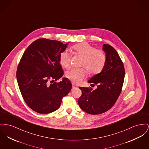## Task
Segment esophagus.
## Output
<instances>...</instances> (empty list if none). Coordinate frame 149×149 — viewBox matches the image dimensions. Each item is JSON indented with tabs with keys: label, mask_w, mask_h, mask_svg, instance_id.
<instances>
[{
	"label": "esophagus",
	"mask_w": 149,
	"mask_h": 149,
	"mask_svg": "<svg viewBox=\"0 0 149 149\" xmlns=\"http://www.w3.org/2000/svg\"><path fill=\"white\" fill-rule=\"evenodd\" d=\"M77 88V86L76 85H75L74 84H72V88L73 89H75V88Z\"/></svg>",
	"instance_id": "1"
}]
</instances>
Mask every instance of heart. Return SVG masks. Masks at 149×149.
<instances>
[{"label":"heart","instance_id":"1","mask_svg":"<svg viewBox=\"0 0 149 149\" xmlns=\"http://www.w3.org/2000/svg\"><path fill=\"white\" fill-rule=\"evenodd\" d=\"M76 54L81 56V66L85 67L91 74H95L103 70L106 61V55L102 50H95L89 44L83 43L74 47ZM71 56L70 52L64 51L61 54L60 62L61 65L68 68L70 65ZM86 76V70L84 68H71L65 73V76L72 82L78 84Z\"/></svg>","mask_w":149,"mask_h":149}]
</instances>
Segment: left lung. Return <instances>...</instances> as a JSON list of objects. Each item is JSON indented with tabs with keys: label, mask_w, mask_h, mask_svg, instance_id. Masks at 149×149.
Masks as SVG:
<instances>
[{
	"label": "left lung",
	"mask_w": 149,
	"mask_h": 149,
	"mask_svg": "<svg viewBox=\"0 0 149 149\" xmlns=\"http://www.w3.org/2000/svg\"><path fill=\"white\" fill-rule=\"evenodd\" d=\"M102 50L106 55L104 67L88 81L97 85V88L91 90L79 88L82 91L78 100L79 107L91 115L102 113L114 105L120 94L125 76L124 65L118 52L107 44L103 45Z\"/></svg>",
	"instance_id": "1"
}]
</instances>
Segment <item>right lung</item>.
Returning a JSON list of instances; mask_svg holds the SVG:
<instances>
[{"label": "right lung", "mask_w": 149, "mask_h": 149, "mask_svg": "<svg viewBox=\"0 0 149 149\" xmlns=\"http://www.w3.org/2000/svg\"><path fill=\"white\" fill-rule=\"evenodd\" d=\"M69 43L38 39L26 49L20 60L16 72L20 92L26 104L38 113L57 110L72 88L66 77L54 82L63 76L60 58Z\"/></svg>", "instance_id": "add662e5"}]
</instances>
